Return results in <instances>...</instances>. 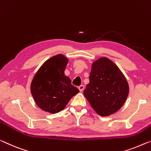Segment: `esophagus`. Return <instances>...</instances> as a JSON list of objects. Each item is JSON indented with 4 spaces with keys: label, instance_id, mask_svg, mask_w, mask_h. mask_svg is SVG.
I'll list each match as a JSON object with an SVG mask.
<instances>
[{
    "label": "esophagus",
    "instance_id": "esophagus-1",
    "mask_svg": "<svg viewBox=\"0 0 151 151\" xmlns=\"http://www.w3.org/2000/svg\"><path fill=\"white\" fill-rule=\"evenodd\" d=\"M78 89L80 90V92H82L83 90L84 89V86H83V85H80V86L78 87Z\"/></svg>",
    "mask_w": 151,
    "mask_h": 151
}]
</instances>
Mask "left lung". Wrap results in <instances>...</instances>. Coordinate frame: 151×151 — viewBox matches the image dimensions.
<instances>
[{
    "instance_id": "obj_1",
    "label": "left lung",
    "mask_w": 151,
    "mask_h": 151,
    "mask_svg": "<svg viewBox=\"0 0 151 151\" xmlns=\"http://www.w3.org/2000/svg\"><path fill=\"white\" fill-rule=\"evenodd\" d=\"M89 80L83 94L97 114L106 117L124 105L129 94L128 83L109 59L101 57L92 63Z\"/></svg>"
}]
</instances>
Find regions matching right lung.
Instances as JSON below:
<instances>
[{"instance_id":"right-lung-1","label":"right lung","mask_w":151,"mask_h":151,"mask_svg":"<svg viewBox=\"0 0 151 151\" xmlns=\"http://www.w3.org/2000/svg\"><path fill=\"white\" fill-rule=\"evenodd\" d=\"M68 59L57 55L42 64L32 81L30 90L36 105L42 110L57 113L64 109L79 90L65 75Z\"/></svg>"}]
</instances>
